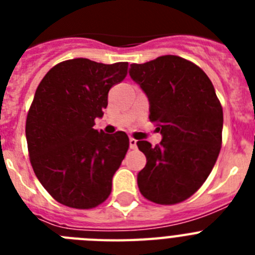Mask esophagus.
<instances>
[{
    "instance_id": "34e87169",
    "label": "esophagus",
    "mask_w": 255,
    "mask_h": 255,
    "mask_svg": "<svg viewBox=\"0 0 255 255\" xmlns=\"http://www.w3.org/2000/svg\"><path fill=\"white\" fill-rule=\"evenodd\" d=\"M136 139H134V138H130L129 139V144H130V148H131V149H135V148H136Z\"/></svg>"
}]
</instances>
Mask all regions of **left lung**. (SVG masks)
Instances as JSON below:
<instances>
[{"label":"left lung","mask_w":255,"mask_h":255,"mask_svg":"<svg viewBox=\"0 0 255 255\" xmlns=\"http://www.w3.org/2000/svg\"><path fill=\"white\" fill-rule=\"evenodd\" d=\"M129 74L148 97L149 120L162 135L155 147L136 143L147 157L139 190L157 204L180 203L203 185L220 153L224 112L215 88L203 70L179 56L132 64Z\"/></svg>","instance_id":"1"}]
</instances>
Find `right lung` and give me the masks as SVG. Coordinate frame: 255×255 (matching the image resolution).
Returning a JSON list of instances; mask_svg holds the SVG:
<instances>
[{"instance_id": "1", "label": "right lung", "mask_w": 255, "mask_h": 255, "mask_svg": "<svg viewBox=\"0 0 255 255\" xmlns=\"http://www.w3.org/2000/svg\"><path fill=\"white\" fill-rule=\"evenodd\" d=\"M126 74L128 62L73 58L52 67L38 85L26 117L29 157L40 184L58 203L89 209L111 193L129 138L93 126L103 116L110 89Z\"/></svg>"}]
</instances>
